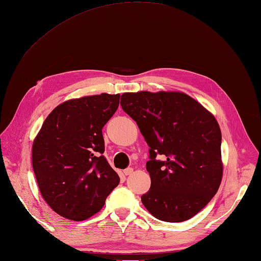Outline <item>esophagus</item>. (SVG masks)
Instances as JSON below:
<instances>
[{"mask_svg": "<svg viewBox=\"0 0 261 261\" xmlns=\"http://www.w3.org/2000/svg\"><path fill=\"white\" fill-rule=\"evenodd\" d=\"M133 172V169L132 168H126V169H124L123 170V173L125 174V175H129V174H131Z\"/></svg>", "mask_w": 261, "mask_h": 261, "instance_id": "1", "label": "esophagus"}]
</instances>
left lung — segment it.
Listing matches in <instances>:
<instances>
[{"instance_id": "left-lung-1", "label": "left lung", "mask_w": 261, "mask_h": 261, "mask_svg": "<svg viewBox=\"0 0 261 261\" xmlns=\"http://www.w3.org/2000/svg\"><path fill=\"white\" fill-rule=\"evenodd\" d=\"M120 103L150 147L144 207L167 222L196 216L222 179L221 131L215 117L182 92L123 93ZM159 155L163 161L156 159Z\"/></svg>"}]
</instances>
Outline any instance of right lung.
<instances>
[{
	"label": "right lung",
	"mask_w": 261,
	"mask_h": 261,
	"mask_svg": "<svg viewBox=\"0 0 261 261\" xmlns=\"http://www.w3.org/2000/svg\"><path fill=\"white\" fill-rule=\"evenodd\" d=\"M120 94L102 93L63 102L48 114L32 147L41 195L66 219L82 221L105 205L120 178L102 153V129Z\"/></svg>",
	"instance_id": "add662e5"
}]
</instances>
